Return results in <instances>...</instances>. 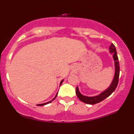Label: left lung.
<instances>
[{
  "label": "left lung",
  "instance_id": "obj_1",
  "mask_svg": "<svg viewBox=\"0 0 134 134\" xmlns=\"http://www.w3.org/2000/svg\"><path fill=\"white\" fill-rule=\"evenodd\" d=\"M109 49H110L109 51H110V53H112V55H113V60H114L115 63V74L113 81H112L110 86L108 87L107 90H104L103 92H102V93L99 94L95 96H84V95H82V94L80 93L79 88H78V87H77L76 90L77 96L78 97V98H79L80 100L82 101V102L85 103L90 104H94L98 103L101 102V101L104 100L105 98L110 96V95L113 93V92H114L116 86H117L120 74V66L117 53H116V48H115V45L113 43L111 44V46L109 48Z\"/></svg>",
  "mask_w": 134,
  "mask_h": 134
}]
</instances>
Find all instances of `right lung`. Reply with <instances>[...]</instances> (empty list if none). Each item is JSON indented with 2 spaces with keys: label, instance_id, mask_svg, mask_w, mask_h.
<instances>
[{
  "label": "right lung",
  "instance_id": "right-lung-1",
  "mask_svg": "<svg viewBox=\"0 0 134 134\" xmlns=\"http://www.w3.org/2000/svg\"><path fill=\"white\" fill-rule=\"evenodd\" d=\"M63 81H64V79H63V80H62V81H61V82H60V86H61V84H62V83L63 82ZM57 94H58V93H57V94L55 95V96L54 97V98H53V99H52L51 101H48V102H47V103H42V104H37V106H44V105H46V104H47L50 103H51L52 101H53V100H54V99H55V98H56L57 96Z\"/></svg>",
  "mask_w": 134,
  "mask_h": 134
}]
</instances>
